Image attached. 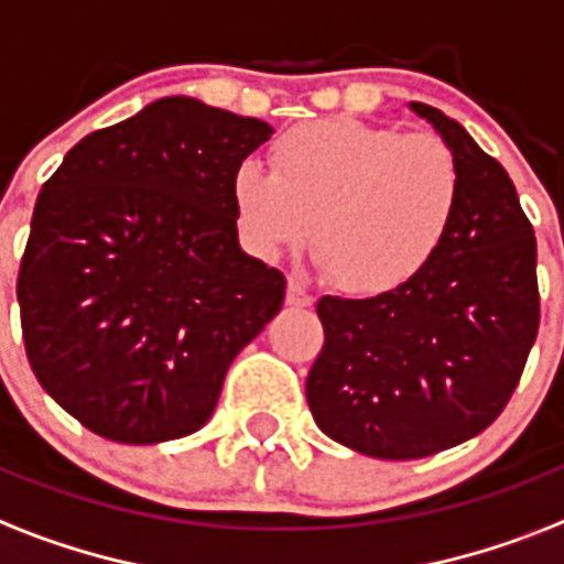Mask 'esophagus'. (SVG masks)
Segmentation results:
<instances>
[{
    "instance_id": "esophagus-1",
    "label": "esophagus",
    "mask_w": 564,
    "mask_h": 564,
    "mask_svg": "<svg viewBox=\"0 0 564 564\" xmlns=\"http://www.w3.org/2000/svg\"><path fill=\"white\" fill-rule=\"evenodd\" d=\"M313 301H315V297L304 290V283L290 281V286H286V304H290V306H313Z\"/></svg>"
}]
</instances>
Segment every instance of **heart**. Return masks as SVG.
<instances>
[{"label":"heart","mask_w":564,"mask_h":564,"mask_svg":"<svg viewBox=\"0 0 564 564\" xmlns=\"http://www.w3.org/2000/svg\"><path fill=\"white\" fill-rule=\"evenodd\" d=\"M267 171L242 162L231 203L242 240L260 258L301 249L350 295L409 286L452 235L460 164L432 132H400L356 118L297 123L269 150Z\"/></svg>","instance_id":"obj_1"}]
</instances>
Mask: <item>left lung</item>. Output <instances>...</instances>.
<instances>
[{"label": "left lung", "mask_w": 564, "mask_h": 564, "mask_svg": "<svg viewBox=\"0 0 564 564\" xmlns=\"http://www.w3.org/2000/svg\"><path fill=\"white\" fill-rule=\"evenodd\" d=\"M411 109L460 164L452 235L402 290L324 295V347L306 377L318 429L382 460L437 455L484 432L539 333L535 237L512 178L455 118L416 100Z\"/></svg>", "instance_id": "obj_1"}]
</instances>
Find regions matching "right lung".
<instances>
[{
	"label": "right lung",
	"instance_id": "right-lung-1",
	"mask_svg": "<svg viewBox=\"0 0 564 564\" xmlns=\"http://www.w3.org/2000/svg\"><path fill=\"white\" fill-rule=\"evenodd\" d=\"M272 127L159 98L89 132L36 196L17 278L31 370L116 443L194 434L286 278L237 240L231 178Z\"/></svg>",
	"mask_w": 564,
	"mask_h": 564
}]
</instances>
